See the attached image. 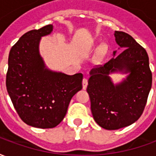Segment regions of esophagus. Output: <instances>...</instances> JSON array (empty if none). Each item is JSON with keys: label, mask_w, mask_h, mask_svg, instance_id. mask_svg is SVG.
Listing matches in <instances>:
<instances>
[{"label": "esophagus", "mask_w": 156, "mask_h": 156, "mask_svg": "<svg viewBox=\"0 0 156 156\" xmlns=\"http://www.w3.org/2000/svg\"><path fill=\"white\" fill-rule=\"evenodd\" d=\"M87 85H88V79H87V78H83V89H86Z\"/></svg>", "instance_id": "34e87169"}]
</instances>
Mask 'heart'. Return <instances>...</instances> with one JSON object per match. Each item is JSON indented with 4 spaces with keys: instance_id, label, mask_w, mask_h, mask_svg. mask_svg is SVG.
<instances>
[{
    "instance_id": "b5f03b06",
    "label": "heart",
    "mask_w": 156,
    "mask_h": 156,
    "mask_svg": "<svg viewBox=\"0 0 156 156\" xmlns=\"http://www.w3.org/2000/svg\"><path fill=\"white\" fill-rule=\"evenodd\" d=\"M105 51V48H102L101 51Z\"/></svg>"
}]
</instances>
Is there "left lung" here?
Returning <instances> with one entry per match:
<instances>
[{
	"instance_id": "8db88e82",
	"label": "left lung",
	"mask_w": 156,
	"mask_h": 156,
	"mask_svg": "<svg viewBox=\"0 0 156 156\" xmlns=\"http://www.w3.org/2000/svg\"><path fill=\"white\" fill-rule=\"evenodd\" d=\"M115 37L124 51L116 57L115 51V57L108 62L92 68L87 87L93 117L100 127L108 130L126 127L139 119L152 85L145 49L125 32L115 31ZM118 71L129 74L115 85L109 74Z\"/></svg>"
}]
</instances>
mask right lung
Wrapping results in <instances>:
<instances>
[{
	"instance_id": "1",
	"label": "right lung",
	"mask_w": 156,
	"mask_h": 156,
	"mask_svg": "<svg viewBox=\"0 0 156 156\" xmlns=\"http://www.w3.org/2000/svg\"><path fill=\"white\" fill-rule=\"evenodd\" d=\"M52 29L50 24L25 33L8 58L5 84L13 106L24 123L40 129L60 124L73 96L83 88L82 73L67 75L45 65L39 43Z\"/></svg>"
}]
</instances>
